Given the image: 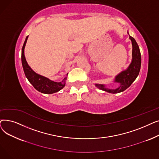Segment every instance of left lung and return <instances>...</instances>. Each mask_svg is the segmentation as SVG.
<instances>
[{"instance_id": "obj_1", "label": "left lung", "mask_w": 159, "mask_h": 159, "mask_svg": "<svg viewBox=\"0 0 159 159\" xmlns=\"http://www.w3.org/2000/svg\"><path fill=\"white\" fill-rule=\"evenodd\" d=\"M129 34V33H128ZM132 43V61L128 68L118 74L115 78L114 82L119 83V86L116 89L106 88L104 84H95V86L100 89L111 93H118L126 90L134 82L139 74L141 66V55L139 47L134 38L129 36Z\"/></svg>"}]
</instances>
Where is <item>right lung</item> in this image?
I'll list each match as a JSON object with an SVG mask.
<instances>
[{
    "instance_id": "add662e5",
    "label": "right lung",
    "mask_w": 159,
    "mask_h": 159,
    "mask_svg": "<svg viewBox=\"0 0 159 159\" xmlns=\"http://www.w3.org/2000/svg\"><path fill=\"white\" fill-rule=\"evenodd\" d=\"M28 38V36L26 37V40L24 41V43L22 48L21 55L22 64L23 67L24 72L25 73V75H26V78L33 85V86L37 91H39V92L45 94H52L57 92L58 91H60L65 86L67 76L63 79L62 82H54L46 77L42 76V75L39 74H37L33 71L28 65L26 60V58H25L24 56V48L25 46H26ZM67 75H68V73H67Z\"/></svg>"
}]
</instances>
